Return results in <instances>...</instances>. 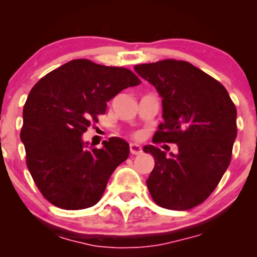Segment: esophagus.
I'll use <instances>...</instances> for the list:
<instances>
[{
	"label": "esophagus",
	"instance_id": "1",
	"mask_svg": "<svg viewBox=\"0 0 257 257\" xmlns=\"http://www.w3.org/2000/svg\"><path fill=\"white\" fill-rule=\"evenodd\" d=\"M129 149H131V155H140L143 152V149L138 144H131Z\"/></svg>",
	"mask_w": 257,
	"mask_h": 257
}]
</instances>
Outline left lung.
Returning <instances> with one entry per match:
<instances>
[{
  "mask_svg": "<svg viewBox=\"0 0 257 257\" xmlns=\"http://www.w3.org/2000/svg\"><path fill=\"white\" fill-rule=\"evenodd\" d=\"M162 98L164 122L153 140L178 145L176 155L146 146L155 168L146 184L156 204L172 210L199 205L229 166L237 110L219 81L192 64L167 59L134 67Z\"/></svg>",
  "mask_w": 257,
  "mask_h": 257,
  "instance_id": "obj_1",
  "label": "left lung"
}]
</instances>
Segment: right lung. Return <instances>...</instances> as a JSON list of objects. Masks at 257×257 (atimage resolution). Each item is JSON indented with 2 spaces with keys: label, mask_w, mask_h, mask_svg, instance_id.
<instances>
[{
  "label": "right lung",
  "mask_w": 257,
  "mask_h": 257,
  "mask_svg": "<svg viewBox=\"0 0 257 257\" xmlns=\"http://www.w3.org/2000/svg\"><path fill=\"white\" fill-rule=\"evenodd\" d=\"M140 84L131 70L76 59L34 85L23 110L20 139L26 164L47 200L66 210L95 205L113 170L129 156V144L110 138L101 149L83 141L106 102Z\"/></svg>",
  "instance_id": "add662e5"
}]
</instances>
